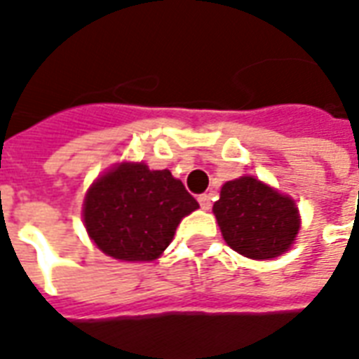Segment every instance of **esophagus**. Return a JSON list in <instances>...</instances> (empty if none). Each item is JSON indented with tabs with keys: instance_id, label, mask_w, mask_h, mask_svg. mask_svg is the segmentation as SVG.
Masks as SVG:
<instances>
[{
	"instance_id": "esophagus-1",
	"label": "esophagus",
	"mask_w": 359,
	"mask_h": 359,
	"mask_svg": "<svg viewBox=\"0 0 359 359\" xmlns=\"http://www.w3.org/2000/svg\"><path fill=\"white\" fill-rule=\"evenodd\" d=\"M198 202H200V208L202 210H211V196L210 194H202V196H198Z\"/></svg>"
}]
</instances>
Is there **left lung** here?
I'll use <instances>...</instances> for the list:
<instances>
[{"mask_svg": "<svg viewBox=\"0 0 359 359\" xmlns=\"http://www.w3.org/2000/svg\"><path fill=\"white\" fill-rule=\"evenodd\" d=\"M213 213L226 244L250 259L283 256L300 231L292 198L250 175L223 184Z\"/></svg>", "mask_w": 359, "mask_h": 359, "instance_id": "1", "label": "left lung"}]
</instances>
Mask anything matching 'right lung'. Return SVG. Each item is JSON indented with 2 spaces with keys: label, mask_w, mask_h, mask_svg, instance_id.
Masks as SVG:
<instances>
[{
  "label": "right lung",
  "mask_w": 359,
  "mask_h": 359,
  "mask_svg": "<svg viewBox=\"0 0 359 359\" xmlns=\"http://www.w3.org/2000/svg\"><path fill=\"white\" fill-rule=\"evenodd\" d=\"M198 208L171 171L125 161L92 182L82 217L103 254L121 262H154L171 244L182 217Z\"/></svg>",
  "instance_id": "obj_1"
}]
</instances>
